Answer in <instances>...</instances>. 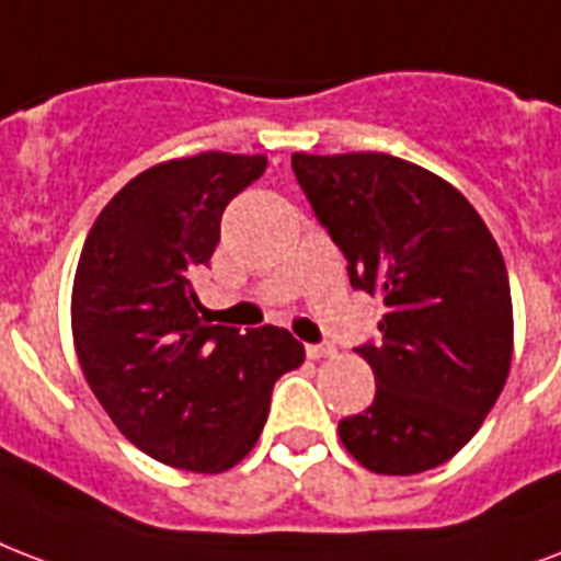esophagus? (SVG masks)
<instances>
[{"label":"esophagus","mask_w":561,"mask_h":561,"mask_svg":"<svg viewBox=\"0 0 561 561\" xmlns=\"http://www.w3.org/2000/svg\"><path fill=\"white\" fill-rule=\"evenodd\" d=\"M306 356H309V358H329V356H335V347H332L329 341H323V344H309V347H306Z\"/></svg>","instance_id":"1"}]
</instances>
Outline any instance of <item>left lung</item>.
Here are the masks:
<instances>
[{"instance_id": "obj_1", "label": "left lung", "mask_w": 561, "mask_h": 561, "mask_svg": "<svg viewBox=\"0 0 561 561\" xmlns=\"http://www.w3.org/2000/svg\"><path fill=\"white\" fill-rule=\"evenodd\" d=\"M290 167L350 285L385 306L379 341L356 350L376 376L374 403L337 435L374 473L438 468L477 435L512 365L497 241L450 182L403 158L294 152Z\"/></svg>"}]
</instances>
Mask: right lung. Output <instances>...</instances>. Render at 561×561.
Listing matches in <instances>:
<instances>
[{
	"label": "right lung",
	"mask_w": 561,
	"mask_h": 561,
	"mask_svg": "<svg viewBox=\"0 0 561 561\" xmlns=\"http://www.w3.org/2000/svg\"><path fill=\"white\" fill-rule=\"evenodd\" d=\"M264 167L232 152L149 167L81 247L70 309L81 374L119 433L170 468H234L262 435L276 379L306 358L288 329L211 327L191 285L226 205Z\"/></svg>",
	"instance_id": "right-lung-1"
}]
</instances>
